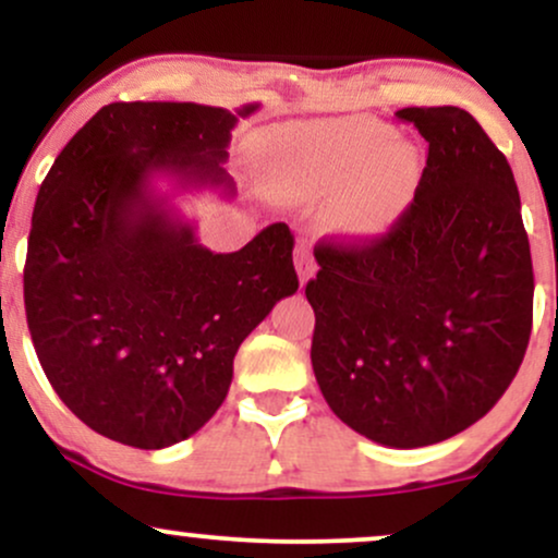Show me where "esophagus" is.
Here are the masks:
<instances>
[{"label": "esophagus", "mask_w": 558, "mask_h": 558, "mask_svg": "<svg viewBox=\"0 0 558 558\" xmlns=\"http://www.w3.org/2000/svg\"><path fill=\"white\" fill-rule=\"evenodd\" d=\"M293 262H296V272H299V283L301 288L306 286V280L315 275V262H312V254L306 246H299L296 252H293Z\"/></svg>", "instance_id": "1"}]
</instances>
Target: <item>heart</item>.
Instances as JSON below:
<instances>
[{
  "label": "heart",
  "instance_id": "b5f03b06",
  "mask_svg": "<svg viewBox=\"0 0 558 558\" xmlns=\"http://www.w3.org/2000/svg\"><path fill=\"white\" fill-rule=\"evenodd\" d=\"M267 189L280 202L328 193L323 228L343 243L380 241L409 213L422 181L420 149L367 114L275 128L259 138Z\"/></svg>",
  "mask_w": 558,
  "mask_h": 558
}]
</instances>
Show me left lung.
Returning <instances> with one entry per match:
<instances>
[{
	"label": "left lung",
	"mask_w": 558,
	"mask_h": 558,
	"mask_svg": "<svg viewBox=\"0 0 558 558\" xmlns=\"http://www.w3.org/2000/svg\"><path fill=\"white\" fill-rule=\"evenodd\" d=\"M427 141L420 191L380 241L315 248L312 369L336 417L390 448L433 446L496 407L533 328L514 172L459 107L396 112Z\"/></svg>",
	"instance_id": "1"
}]
</instances>
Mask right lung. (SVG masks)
Returning a JSON list of instances; mask_svg holds the SVG:
<instances>
[{
    "instance_id": "right-lung-1",
    "label": "right lung",
    "mask_w": 558,
    "mask_h": 558,
    "mask_svg": "<svg viewBox=\"0 0 558 558\" xmlns=\"http://www.w3.org/2000/svg\"><path fill=\"white\" fill-rule=\"evenodd\" d=\"M257 110L114 101L38 189L23 270L31 341L57 396L105 438L165 448L194 435L226 401L243 338L296 293L286 222L215 254L155 189L168 178L233 198L230 131Z\"/></svg>"
}]
</instances>
